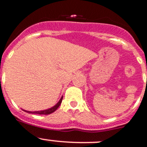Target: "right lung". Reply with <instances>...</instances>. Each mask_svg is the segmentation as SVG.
I'll return each mask as SVG.
<instances>
[{"instance_id":"right-lung-1","label":"right lung","mask_w":147,"mask_h":147,"mask_svg":"<svg viewBox=\"0 0 147 147\" xmlns=\"http://www.w3.org/2000/svg\"><path fill=\"white\" fill-rule=\"evenodd\" d=\"M62 100H63V96L61 97V98L60 99L57 103L56 105L53 106V107L50 108V109H46V110H42V111H26V110H23L25 112H28L30 113V114H44V115H47V114H52L53 113L54 111H55L57 109V108L60 106V105L62 103Z\"/></svg>"}]
</instances>
